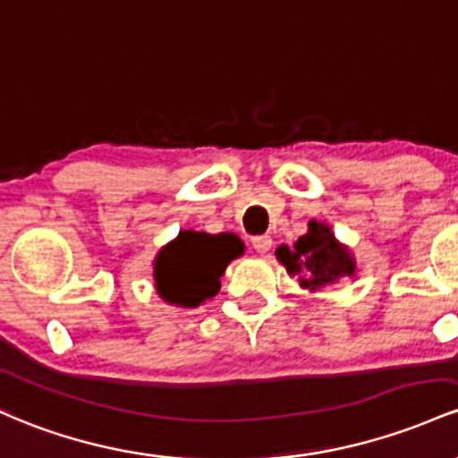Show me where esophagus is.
Wrapping results in <instances>:
<instances>
[{
    "label": "esophagus",
    "mask_w": 458,
    "mask_h": 458,
    "mask_svg": "<svg viewBox=\"0 0 458 458\" xmlns=\"http://www.w3.org/2000/svg\"><path fill=\"white\" fill-rule=\"evenodd\" d=\"M250 244H253V249L257 253H268L270 246H272V238L270 235H255L253 240H250Z\"/></svg>",
    "instance_id": "1"
}]
</instances>
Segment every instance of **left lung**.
<instances>
[{"instance_id":"1","label":"left lung","mask_w":458,"mask_h":458,"mask_svg":"<svg viewBox=\"0 0 458 458\" xmlns=\"http://www.w3.org/2000/svg\"><path fill=\"white\" fill-rule=\"evenodd\" d=\"M276 257L290 272L302 270V266H305L310 279H302V285L310 287L333 284L340 276H351L354 272L351 253L337 244V240L333 238L331 229L327 225L316 223V220H311L310 231L302 238H298L294 250L281 246L276 250Z\"/></svg>"}]
</instances>
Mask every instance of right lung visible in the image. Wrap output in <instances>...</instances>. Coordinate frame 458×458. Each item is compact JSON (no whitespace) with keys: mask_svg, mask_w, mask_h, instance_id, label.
<instances>
[{"mask_svg":"<svg viewBox=\"0 0 458 458\" xmlns=\"http://www.w3.org/2000/svg\"><path fill=\"white\" fill-rule=\"evenodd\" d=\"M244 244L233 233L182 231L162 249L156 261L157 292L174 305L194 307L220 290V276L231 259L242 255Z\"/></svg>","mask_w":458,"mask_h":458,"instance_id":"add662e5","label":"right lung"}]
</instances>
